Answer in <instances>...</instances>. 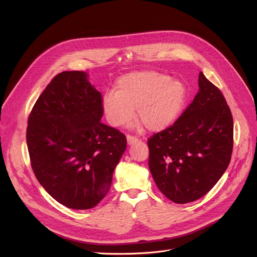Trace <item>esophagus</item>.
<instances>
[{"label":"esophagus","instance_id":"esophagus-1","mask_svg":"<svg viewBox=\"0 0 257 257\" xmlns=\"http://www.w3.org/2000/svg\"><path fill=\"white\" fill-rule=\"evenodd\" d=\"M126 141H127V144L128 145H133L134 143H136L138 141V139L136 137H133V136H130L127 135L126 136Z\"/></svg>","mask_w":257,"mask_h":257}]
</instances>
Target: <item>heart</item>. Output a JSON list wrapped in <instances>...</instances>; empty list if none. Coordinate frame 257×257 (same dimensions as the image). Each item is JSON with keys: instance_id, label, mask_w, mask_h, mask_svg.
I'll list each match as a JSON object with an SVG mask.
<instances>
[{"instance_id": "1", "label": "heart", "mask_w": 257, "mask_h": 257, "mask_svg": "<svg viewBox=\"0 0 257 257\" xmlns=\"http://www.w3.org/2000/svg\"><path fill=\"white\" fill-rule=\"evenodd\" d=\"M188 98L186 84L163 73L146 70L119 77L114 93L102 96L101 111L112 127L126 125L134 115L137 127L161 132L173 125L181 116Z\"/></svg>"}]
</instances>
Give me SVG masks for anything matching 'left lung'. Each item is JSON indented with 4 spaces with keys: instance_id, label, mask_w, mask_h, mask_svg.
<instances>
[{
    "instance_id": "1",
    "label": "left lung",
    "mask_w": 257,
    "mask_h": 257,
    "mask_svg": "<svg viewBox=\"0 0 257 257\" xmlns=\"http://www.w3.org/2000/svg\"><path fill=\"white\" fill-rule=\"evenodd\" d=\"M148 144L150 170L166 198L177 204L202 198L226 172L233 149V119L222 92L201 72L193 101Z\"/></svg>"
}]
</instances>
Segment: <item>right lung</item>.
Wrapping results in <instances>:
<instances>
[{
  "label": "right lung",
  "mask_w": 257,
  "mask_h": 257,
  "mask_svg": "<svg viewBox=\"0 0 257 257\" xmlns=\"http://www.w3.org/2000/svg\"><path fill=\"white\" fill-rule=\"evenodd\" d=\"M100 101L88 73L65 71L47 85L28 118L33 173L71 209H91L105 197L126 149L123 134L100 122Z\"/></svg>",
  "instance_id": "add662e5"
}]
</instances>
